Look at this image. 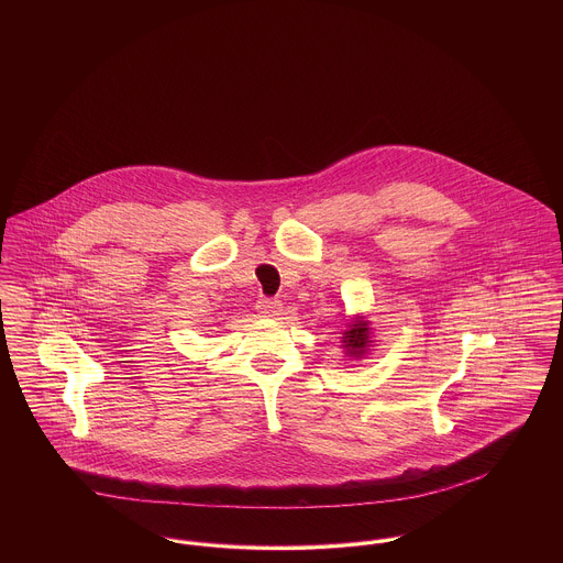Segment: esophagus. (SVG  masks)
<instances>
[{"mask_svg": "<svg viewBox=\"0 0 563 563\" xmlns=\"http://www.w3.org/2000/svg\"><path fill=\"white\" fill-rule=\"evenodd\" d=\"M257 312L262 314V317H279L282 314V301H277V299H260L257 301Z\"/></svg>", "mask_w": 563, "mask_h": 563, "instance_id": "1", "label": "esophagus"}]
</instances>
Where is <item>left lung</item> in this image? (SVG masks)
<instances>
[{"label": "left lung", "instance_id": "8db88e82", "mask_svg": "<svg viewBox=\"0 0 563 563\" xmlns=\"http://www.w3.org/2000/svg\"><path fill=\"white\" fill-rule=\"evenodd\" d=\"M340 342H342L340 346L344 349L346 357L364 360L371 353L373 344H375L371 321L364 314H355V317L346 319L342 335H340Z\"/></svg>", "mask_w": 563, "mask_h": 563}]
</instances>
